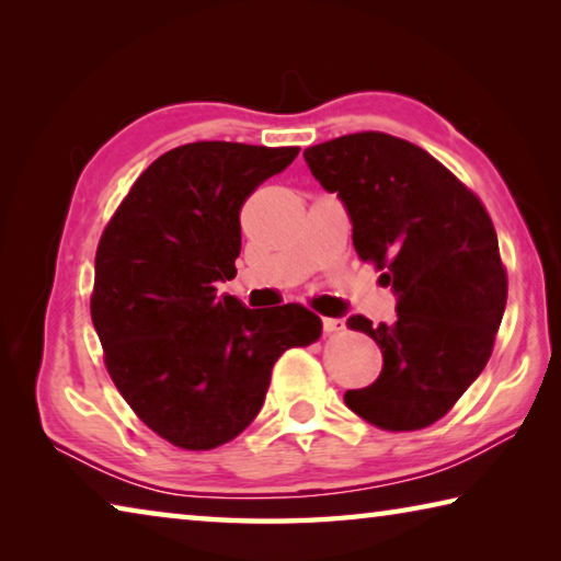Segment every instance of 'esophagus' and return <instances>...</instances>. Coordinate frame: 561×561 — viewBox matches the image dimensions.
I'll return each instance as SVG.
<instances>
[{
    "mask_svg": "<svg viewBox=\"0 0 561 561\" xmlns=\"http://www.w3.org/2000/svg\"><path fill=\"white\" fill-rule=\"evenodd\" d=\"M321 324H324V331H327V334H339V331H344L346 329V324H344V321H341V319H324V321H321Z\"/></svg>",
    "mask_w": 561,
    "mask_h": 561,
    "instance_id": "obj_1",
    "label": "esophagus"
}]
</instances>
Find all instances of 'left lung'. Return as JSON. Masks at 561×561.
I'll list each match as a JSON object with an SVG mask.
<instances>
[{
    "label": "left lung",
    "instance_id": "1",
    "mask_svg": "<svg viewBox=\"0 0 561 561\" xmlns=\"http://www.w3.org/2000/svg\"><path fill=\"white\" fill-rule=\"evenodd\" d=\"M339 193L364 262L398 294L393 324L351 317L383 354L376 383L344 401L376 428H428L490 360L507 304V270L485 205L440 160L388 133L364 130L304 150Z\"/></svg>",
    "mask_w": 561,
    "mask_h": 561
}]
</instances>
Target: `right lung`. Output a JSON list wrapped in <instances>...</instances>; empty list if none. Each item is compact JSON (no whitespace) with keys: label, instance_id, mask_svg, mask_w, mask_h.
I'll use <instances>...</instances> for the list:
<instances>
[{"label":"right lung","instance_id":"add662e5","mask_svg":"<svg viewBox=\"0 0 561 561\" xmlns=\"http://www.w3.org/2000/svg\"><path fill=\"white\" fill-rule=\"evenodd\" d=\"M297 156V146H178L140 173L101 234L91 319L103 364L133 413L175 448L237 438L277 358L321 336L301 304L247 309L215 287L237 274L244 201Z\"/></svg>","mask_w":561,"mask_h":561}]
</instances>
